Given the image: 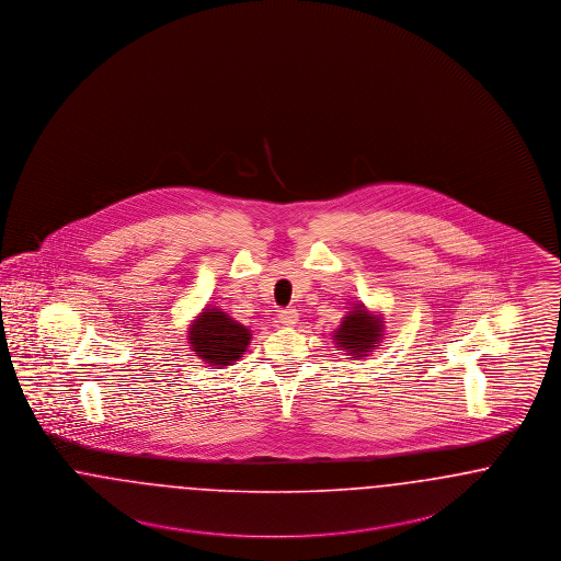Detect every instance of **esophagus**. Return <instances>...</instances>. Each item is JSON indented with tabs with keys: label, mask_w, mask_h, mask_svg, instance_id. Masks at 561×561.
<instances>
[{
	"label": "esophagus",
	"mask_w": 561,
	"mask_h": 561,
	"mask_svg": "<svg viewBox=\"0 0 561 561\" xmlns=\"http://www.w3.org/2000/svg\"><path fill=\"white\" fill-rule=\"evenodd\" d=\"M297 312L295 310H280V314H278V322L280 324H285V327H293V324H297Z\"/></svg>",
	"instance_id": "esophagus-1"
}]
</instances>
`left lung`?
Returning <instances> with one entry per match:
<instances>
[{
	"label": "left lung",
	"instance_id": "1",
	"mask_svg": "<svg viewBox=\"0 0 561 561\" xmlns=\"http://www.w3.org/2000/svg\"><path fill=\"white\" fill-rule=\"evenodd\" d=\"M383 317L375 314L365 304H354L343 317L340 329L333 331V343L352 358H365L383 340Z\"/></svg>",
	"mask_w": 561,
	"mask_h": 561
}]
</instances>
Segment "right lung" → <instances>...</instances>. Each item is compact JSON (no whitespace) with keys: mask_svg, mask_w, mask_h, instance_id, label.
Returning a JSON list of instances; mask_svg holds the SVG:
<instances>
[{"mask_svg":"<svg viewBox=\"0 0 561 561\" xmlns=\"http://www.w3.org/2000/svg\"><path fill=\"white\" fill-rule=\"evenodd\" d=\"M251 342V331L219 308L205 306L188 327V343L196 356L209 366L237 363Z\"/></svg>","mask_w":561,"mask_h":561,"instance_id":"right-lung-1","label":"right lung"}]
</instances>
